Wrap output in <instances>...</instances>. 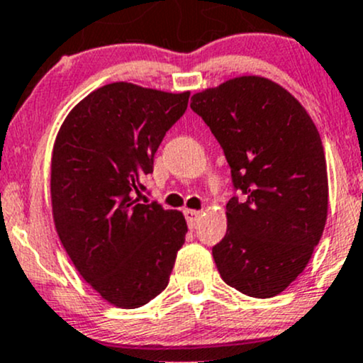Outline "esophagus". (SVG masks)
Listing matches in <instances>:
<instances>
[{
    "label": "esophagus",
    "mask_w": 363,
    "mask_h": 363,
    "mask_svg": "<svg viewBox=\"0 0 363 363\" xmlns=\"http://www.w3.org/2000/svg\"><path fill=\"white\" fill-rule=\"evenodd\" d=\"M200 215H201V212H198V210H189V208L184 210V217H186V220H188V225L191 227V229H193V227H196L198 220H200Z\"/></svg>",
    "instance_id": "1"
}]
</instances>
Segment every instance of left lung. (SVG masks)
<instances>
[{
	"label": "left lung",
	"mask_w": 363,
	"mask_h": 363,
	"mask_svg": "<svg viewBox=\"0 0 363 363\" xmlns=\"http://www.w3.org/2000/svg\"><path fill=\"white\" fill-rule=\"evenodd\" d=\"M241 200L225 206L227 233L212 255L230 288L272 298L303 272L328 218V169L315 123L293 94L258 75L196 93Z\"/></svg>",
	"instance_id": "obj_1"
}]
</instances>
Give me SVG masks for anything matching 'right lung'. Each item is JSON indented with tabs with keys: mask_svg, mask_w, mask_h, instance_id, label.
Wrapping results in <instances>:
<instances>
[{
	"mask_svg": "<svg viewBox=\"0 0 363 363\" xmlns=\"http://www.w3.org/2000/svg\"><path fill=\"white\" fill-rule=\"evenodd\" d=\"M189 91L165 93L130 82L82 99L58 130L51 158V205L60 241L94 291L138 308L167 288L184 245V215L143 205V175L167 130L184 115Z\"/></svg>",
	"mask_w": 363,
	"mask_h": 363,
	"instance_id": "1",
	"label": "right lung"
}]
</instances>
